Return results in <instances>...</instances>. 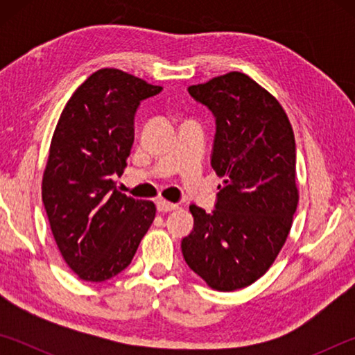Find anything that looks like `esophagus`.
<instances>
[{
  "mask_svg": "<svg viewBox=\"0 0 355 355\" xmlns=\"http://www.w3.org/2000/svg\"><path fill=\"white\" fill-rule=\"evenodd\" d=\"M156 207H158V211H161V213H167V211H172V209L178 208L177 203L167 202L164 199H159L158 202H156Z\"/></svg>",
  "mask_w": 355,
  "mask_h": 355,
  "instance_id": "1",
  "label": "esophagus"
}]
</instances>
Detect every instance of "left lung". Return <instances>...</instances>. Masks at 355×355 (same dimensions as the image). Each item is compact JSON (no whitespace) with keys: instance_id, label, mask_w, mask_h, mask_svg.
I'll use <instances>...</instances> for the list:
<instances>
[{"instance_id":"1","label":"left lung","mask_w":355,"mask_h":355,"mask_svg":"<svg viewBox=\"0 0 355 355\" xmlns=\"http://www.w3.org/2000/svg\"><path fill=\"white\" fill-rule=\"evenodd\" d=\"M189 94L216 116L211 167L222 188L213 213L189 207L183 257L209 288L235 291L272 266L290 235L299 202L293 127L279 100L241 71Z\"/></svg>"}]
</instances>
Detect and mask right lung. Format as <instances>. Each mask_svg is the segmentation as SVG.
Listing matches in <instances>:
<instances>
[{"mask_svg":"<svg viewBox=\"0 0 355 355\" xmlns=\"http://www.w3.org/2000/svg\"><path fill=\"white\" fill-rule=\"evenodd\" d=\"M119 69H100L64 106L42 178V200L64 261L86 282H105L133 260L156 207L120 192L141 100L161 92Z\"/></svg>","mask_w":355,"mask_h":355,"instance_id":"obj_1","label":"right lung"}]
</instances>
